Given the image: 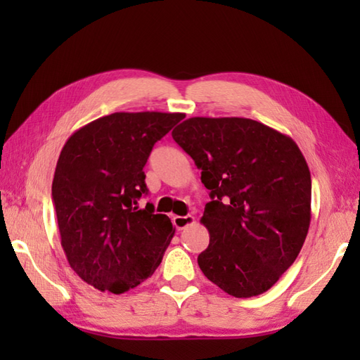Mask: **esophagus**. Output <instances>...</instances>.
I'll return each mask as SVG.
<instances>
[{"instance_id":"34e87169","label":"esophagus","mask_w":360,"mask_h":360,"mask_svg":"<svg viewBox=\"0 0 360 360\" xmlns=\"http://www.w3.org/2000/svg\"><path fill=\"white\" fill-rule=\"evenodd\" d=\"M195 223V218L192 215H186V217H174L173 218V224L174 227L178 229V231H182V229H186L188 226H192Z\"/></svg>"}]
</instances>
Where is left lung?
Here are the masks:
<instances>
[{
    "label": "left lung",
    "mask_w": 360,
    "mask_h": 360,
    "mask_svg": "<svg viewBox=\"0 0 360 360\" xmlns=\"http://www.w3.org/2000/svg\"><path fill=\"white\" fill-rule=\"evenodd\" d=\"M173 139L210 190L201 223L210 235L202 274L229 295L271 289L297 255L311 223V173L289 136L244 117H190Z\"/></svg>",
    "instance_id": "obj_1"
}]
</instances>
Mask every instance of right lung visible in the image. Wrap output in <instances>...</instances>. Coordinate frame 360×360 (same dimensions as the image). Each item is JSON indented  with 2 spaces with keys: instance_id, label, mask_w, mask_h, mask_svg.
<instances>
[{
  "instance_id": "1",
  "label": "right lung",
  "mask_w": 360,
  "mask_h": 360,
  "mask_svg": "<svg viewBox=\"0 0 360 360\" xmlns=\"http://www.w3.org/2000/svg\"><path fill=\"white\" fill-rule=\"evenodd\" d=\"M182 112H112L77 129L60 153L52 201L62 248L79 277L96 289L124 294L162 262L174 229L147 202L143 167L153 145Z\"/></svg>"
}]
</instances>
